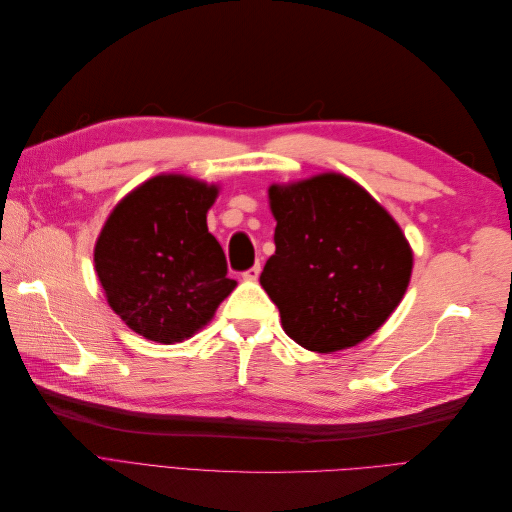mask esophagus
<instances>
[{
    "instance_id": "esophagus-1",
    "label": "esophagus",
    "mask_w": 512,
    "mask_h": 512,
    "mask_svg": "<svg viewBox=\"0 0 512 512\" xmlns=\"http://www.w3.org/2000/svg\"><path fill=\"white\" fill-rule=\"evenodd\" d=\"M258 275H260V262H256L254 267H250V269H247V271L243 273V280H247V282H256V280H258Z\"/></svg>"
}]
</instances>
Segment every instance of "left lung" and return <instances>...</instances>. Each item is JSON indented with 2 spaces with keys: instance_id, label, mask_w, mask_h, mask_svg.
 I'll return each instance as SVG.
<instances>
[{
  "instance_id": "left-lung-1",
  "label": "left lung",
  "mask_w": 512,
  "mask_h": 512,
  "mask_svg": "<svg viewBox=\"0 0 512 512\" xmlns=\"http://www.w3.org/2000/svg\"><path fill=\"white\" fill-rule=\"evenodd\" d=\"M269 205L275 254L260 284L286 335L329 354L376 333L412 275V250L389 211L337 173L271 185Z\"/></svg>"
}]
</instances>
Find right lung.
Here are the masks:
<instances>
[{"mask_svg":"<svg viewBox=\"0 0 512 512\" xmlns=\"http://www.w3.org/2000/svg\"><path fill=\"white\" fill-rule=\"evenodd\" d=\"M215 198V185L158 175L123 198L100 232L94 262L106 301L151 342L192 337L237 286L207 228Z\"/></svg>","mask_w":512,"mask_h":512,"instance_id":"1","label":"right lung"}]
</instances>
